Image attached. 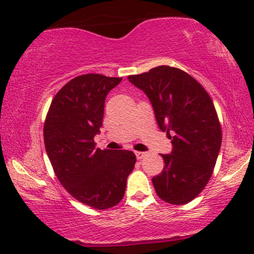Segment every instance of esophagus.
Listing matches in <instances>:
<instances>
[{
    "label": "esophagus",
    "mask_w": 254,
    "mask_h": 254,
    "mask_svg": "<svg viewBox=\"0 0 254 254\" xmlns=\"http://www.w3.org/2000/svg\"><path fill=\"white\" fill-rule=\"evenodd\" d=\"M135 155H136V158L138 159V161H141V159H143L145 156H147V152L137 151V152H135Z\"/></svg>",
    "instance_id": "34e87169"
}]
</instances>
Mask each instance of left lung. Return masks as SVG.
Returning a JSON list of instances; mask_svg holds the SVG:
<instances>
[{
    "label": "left lung",
    "mask_w": 254,
    "mask_h": 254,
    "mask_svg": "<svg viewBox=\"0 0 254 254\" xmlns=\"http://www.w3.org/2000/svg\"><path fill=\"white\" fill-rule=\"evenodd\" d=\"M128 79L148 96L159 128L172 138V154L162 155L164 169L152 178L156 193L171 204L190 202L207 186L221 148L213 100L195 78L170 65Z\"/></svg>",
    "instance_id": "left-lung-1"
}]
</instances>
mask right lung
Returning a JSON list of instances; mask_svg holds the SVG:
<instances>
[{
	"mask_svg": "<svg viewBox=\"0 0 254 254\" xmlns=\"http://www.w3.org/2000/svg\"><path fill=\"white\" fill-rule=\"evenodd\" d=\"M121 77L76 76L59 90L44 124V142L54 173L72 197L95 209L123 200L136 157L128 150L95 148L106 95Z\"/></svg>",
	"mask_w": 254,
	"mask_h": 254,
	"instance_id": "1",
	"label": "right lung"
}]
</instances>
